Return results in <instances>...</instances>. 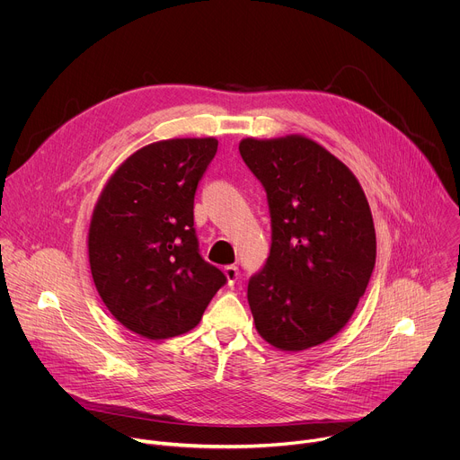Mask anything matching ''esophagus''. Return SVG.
<instances>
[{"instance_id":"1","label":"esophagus","mask_w":460,"mask_h":460,"mask_svg":"<svg viewBox=\"0 0 460 460\" xmlns=\"http://www.w3.org/2000/svg\"><path fill=\"white\" fill-rule=\"evenodd\" d=\"M224 273H226V277H227V284L229 286H234L236 284V280H238V268L236 266H226L224 268Z\"/></svg>"}]
</instances>
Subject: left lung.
<instances>
[{
	"mask_svg": "<svg viewBox=\"0 0 460 460\" xmlns=\"http://www.w3.org/2000/svg\"><path fill=\"white\" fill-rule=\"evenodd\" d=\"M240 155L264 185L271 247L247 284L256 332L282 351L337 335L371 279L373 217L355 174L316 142L245 138Z\"/></svg>",
	"mask_w": 460,
	"mask_h": 460,
	"instance_id": "8db88e82",
	"label": "left lung"
}]
</instances>
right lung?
I'll return each instance as SVG.
<instances>
[{"instance_id":"right-lung-1","label":"right lung","mask_w":460,"mask_h":460,"mask_svg":"<svg viewBox=\"0 0 460 460\" xmlns=\"http://www.w3.org/2000/svg\"><path fill=\"white\" fill-rule=\"evenodd\" d=\"M215 138L142 147L111 176L89 227L94 286L127 330L151 341L187 333L227 282L206 261L194 231V194Z\"/></svg>"}]
</instances>
